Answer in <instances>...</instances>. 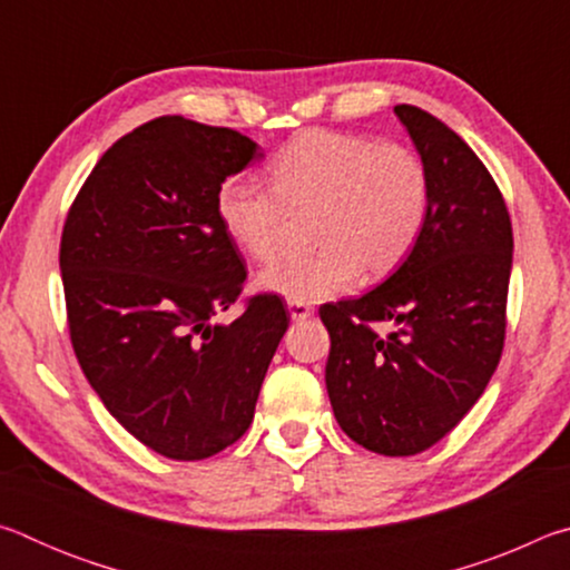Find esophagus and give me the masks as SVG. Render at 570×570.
Masks as SVG:
<instances>
[{
  "mask_svg": "<svg viewBox=\"0 0 570 570\" xmlns=\"http://www.w3.org/2000/svg\"><path fill=\"white\" fill-rule=\"evenodd\" d=\"M288 314H292L294 322H304L314 314V308L308 306L306 302H288Z\"/></svg>",
  "mask_w": 570,
  "mask_h": 570,
  "instance_id": "obj_1",
  "label": "esophagus"
}]
</instances>
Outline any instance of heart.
Wrapping results in <instances>:
<instances>
[{
  "label": "heart",
  "instance_id": "1",
  "mask_svg": "<svg viewBox=\"0 0 570 570\" xmlns=\"http://www.w3.org/2000/svg\"><path fill=\"white\" fill-rule=\"evenodd\" d=\"M274 188L228 178L218 188V220L234 244L268 262L286 244L292 214H312L320 250L264 268L258 286L288 302H322L354 278H384L404 264L430 218V173L400 142L306 130L272 163Z\"/></svg>",
  "mask_w": 570,
  "mask_h": 570
}]
</instances>
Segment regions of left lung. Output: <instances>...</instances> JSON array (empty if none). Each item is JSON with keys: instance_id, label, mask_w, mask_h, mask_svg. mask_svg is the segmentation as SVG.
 Instances as JSON below:
<instances>
[{"instance_id": "left-lung-1", "label": "left lung", "mask_w": 570, "mask_h": 570, "mask_svg": "<svg viewBox=\"0 0 570 570\" xmlns=\"http://www.w3.org/2000/svg\"><path fill=\"white\" fill-rule=\"evenodd\" d=\"M394 115L430 173L428 226L387 282L324 304L320 316L340 428L366 450L407 458L445 438L493 377L513 226L493 176L455 130L414 105Z\"/></svg>"}]
</instances>
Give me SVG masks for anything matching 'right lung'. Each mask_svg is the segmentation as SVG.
Returning <instances> with one entry per match:
<instances>
[{"label": "right lung", "mask_w": 570, "mask_h": 570, "mask_svg": "<svg viewBox=\"0 0 570 570\" xmlns=\"http://www.w3.org/2000/svg\"><path fill=\"white\" fill-rule=\"evenodd\" d=\"M254 158L264 153L236 130L156 118L98 160L62 228L77 362L112 417L170 460H204L244 435L288 326L276 294L214 322L246 282L216 196Z\"/></svg>", "instance_id": "right-lung-1"}]
</instances>
